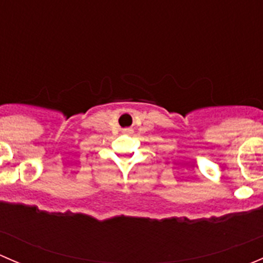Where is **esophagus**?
Returning a JSON list of instances; mask_svg holds the SVG:
<instances>
[{
  "mask_svg": "<svg viewBox=\"0 0 263 263\" xmlns=\"http://www.w3.org/2000/svg\"><path fill=\"white\" fill-rule=\"evenodd\" d=\"M123 132H124V134H132V132H134V129L129 128V127H128V128H124Z\"/></svg>",
  "mask_w": 263,
  "mask_h": 263,
  "instance_id": "1",
  "label": "esophagus"
}]
</instances>
